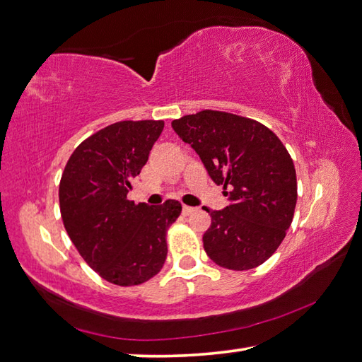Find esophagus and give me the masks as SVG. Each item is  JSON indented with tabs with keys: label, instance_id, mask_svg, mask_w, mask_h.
<instances>
[{
	"label": "esophagus",
	"instance_id": "obj_1",
	"mask_svg": "<svg viewBox=\"0 0 362 362\" xmlns=\"http://www.w3.org/2000/svg\"><path fill=\"white\" fill-rule=\"evenodd\" d=\"M195 211V208H192V206H182V214H185V216H189V214H192Z\"/></svg>",
	"mask_w": 362,
	"mask_h": 362
}]
</instances>
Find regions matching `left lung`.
<instances>
[{
  "label": "left lung",
  "mask_w": 362,
  "mask_h": 362,
  "mask_svg": "<svg viewBox=\"0 0 362 362\" xmlns=\"http://www.w3.org/2000/svg\"><path fill=\"white\" fill-rule=\"evenodd\" d=\"M223 185L230 205L210 211L204 248L214 264L250 270L264 264L286 237L294 218V162L274 132L257 120L205 110L171 122Z\"/></svg>",
  "instance_id": "1"
}]
</instances>
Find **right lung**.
<instances>
[{
    "label": "right lung",
    "instance_id": "obj_1",
    "mask_svg": "<svg viewBox=\"0 0 362 362\" xmlns=\"http://www.w3.org/2000/svg\"><path fill=\"white\" fill-rule=\"evenodd\" d=\"M162 130L163 120L107 125L74 149L60 180L69 238L90 269L117 286L141 284L160 272L167 230L181 213L176 200L152 208L127 199Z\"/></svg>",
    "mask_w": 362,
    "mask_h": 362
}]
</instances>
